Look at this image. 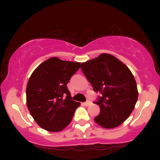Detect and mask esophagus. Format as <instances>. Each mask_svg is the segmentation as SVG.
Here are the masks:
<instances>
[{"mask_svg": "<svg viewBox=\"0 0 160 160\" xmlns=\"http://www.w3.org/2000/svg\"><path fill=\"white\" fill-rule=\"evenodd\" d=\"M90 104H91V102H89V101H87V102H83V105H84V106H88Z\"/></svg>", "mask_w": 160, "mask_h": 160, "instance_id": "34e87169", "label": "esophagus"}]
</instances>
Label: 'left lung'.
<instances>
[{
  "label": "left lung",
  "instance_id": "obj_1",
  "mask_svg": "<svg viewBox=\"0 0 160 160\" xmlns=\"http://www.w3.org/2000/svg\"><path fill=\"white\" fill-rule=\"evenodd\" d=\"M81 69L94 91L102 94L95 102L100 113L95 122L106 129L119 126L134 110L138 97L132 72L119 59L105 53L82 62Z\"/></svg>",
  "mask_w": 160,
  "mask_h": 160
}]
</instances>
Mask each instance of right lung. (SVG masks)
Returning <instances> with one entry per match:
<instances>
[{
  "label": "right lung",
  "instance_id": "right-lung-1",
  "mask_svg": "<svg viewBox=\"0 0 160 160\" xmlns=\"http://www.w3.org/2000/svg\"><path fill=\"white\" fill-rule=\"evenodd\" d=\"M80 64L54 57L32 72L26 87V102L30 114L41 128L60 132L71 123L80 102L71 100L67 84Z\"/></svg>",
  "mask_w": 160,
  "mask_h": 160
}]
</instances>
